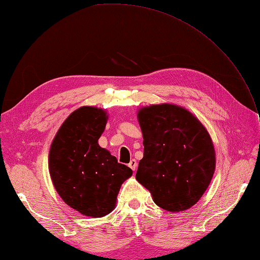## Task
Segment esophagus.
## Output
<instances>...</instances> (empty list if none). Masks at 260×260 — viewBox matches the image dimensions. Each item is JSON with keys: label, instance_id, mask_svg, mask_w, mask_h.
Masks as SVG:
<instances>
[{"label": "esophagus", "instance_id": "obj_1", "mask_svg": "<svg viewBox=\"0 0 260 260\" xmlns=\"http://www.w3.org/2000/svg\"><path fill=\"white\" fill-rule=\"evenodd\" d=\"M129 167L135 171L136 169H137V161H136V160H131V161L129 162Z\"/></svg>", "mask_w": 260, "mask_h": 260}]
</instances>
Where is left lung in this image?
<instances>
[{"label":"left lung","instance_id":"obj_1","mask_svg":"<svg viewBox=\"0 0 260 260\" xmlns=\"http://www.w3.org/2000/svg\"><path fill=\"white\" fill-rule=\"evenodd\" d=\"M144 156L136 179L169 212L193 207L210 185L216 152L210 135L188 109L175 104L140 108Z\"/></svg>","mask_w":260,"mask_h":260}]
</instances>
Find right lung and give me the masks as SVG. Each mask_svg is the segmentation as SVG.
<instances>
[{
	"mask_svg": "<svg viewBox=\"0 0 260 260\" xmlns=\"http://www.w3.org/2000/svg\"><path fill=\"white\" fill-rule=\"evenodd\" d=\"M105 109L77 108L59 127L49 152V172L59 197L83 216L100 218L116 206L123 181L133 176L98 139L107 123Z\"/></svg>",
	"mask_w": 260,
	"mask_h": 260,
	"instance_id": "add662e5",
	"label": "right lung"
}]
</instances>
